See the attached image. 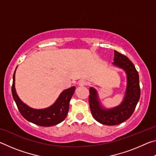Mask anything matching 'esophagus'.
<instances>
[{"label":"esophagus","mask_w":156,"mask_h":156,"mask_svg":"<svg viewBox=\"0 0 156 156\" xmlns=\"http://www.w3.org/2000/svg\"><path fill=\"white\" fill-rule=\"evenodd\" d=\"M87 82L84 80H81L78 82V85L80 87L85 86V85H87Z\"/></svg>","instance_id":"obj_1"}]
</instances>
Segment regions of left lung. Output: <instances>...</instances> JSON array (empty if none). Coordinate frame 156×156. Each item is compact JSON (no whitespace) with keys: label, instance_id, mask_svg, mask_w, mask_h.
Here are the masks:
<instances>
[{"label":"left lung","instance_id":"1","mask_svg":"<svg viewBox=\"0 0 156 156\" xmlns=\"http://www.w3.org/2000/svg\"><path fill=\"white\" fill-rule=\"evenodd\" d=\"M113 61L112 65L122 69L126 75V87L122 102L108 109L102 105L96 89L89 88V102L91 114L96 121L106 125H116L129 119L140 97L139 75L134 65L127 57L115 50Z\"/></svg>","mask_w":156,"mask_h":156}]
</instances>
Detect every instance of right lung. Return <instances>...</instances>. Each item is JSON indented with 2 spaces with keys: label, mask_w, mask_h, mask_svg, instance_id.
<instances>
[{
  "label": "right lung",
  "mask_w": 156,
  "mask_h": 156,
  "mask_svg": "<svg viewBox=\"0 0 156 156\" xmlns=\"http://www.w3.org/2000/svg\"><path fill=\"white\" fill-rule=\"evenodd\" d=\"M16 70L13 75L12 93L13 98L23 117L29 122L41 126H51L62 122L69 112V102L75 91V87H72L63 91L56 102L50 107L40 109H34L24 103L18 96L15 88Z\"/></svg>",
  "instance_id": "obj_1"
}]
</instances>
